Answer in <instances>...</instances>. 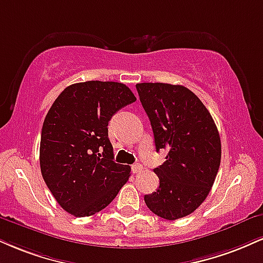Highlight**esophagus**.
Returning <instances> with one entry per match:
<instances>
[{
  "label": "esophagus",
  "mask_w": 263,
  "mask_h": 263,
  "mask_svg": "<svg viewBox=\"0 0 263 263\" xmlns=\"http://www.w3.org/2000/svg\"><path fill=\"white\" fill-rule=\"evenodd\" d=\"M131 167H132V172H134V174H138L143 170V165H142V164H138V163L134 164Z\"/></svg>",
  "instance_id": "obj_1"
}]
</instances>
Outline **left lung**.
<instances>
[{
    "instance_id": "obj_1",
    "label": "left lung",
    "mask_w": 263,
    "mask_h": 263,
    "mask_svg": "<svg viewBox=\"0 0 263 263\" xmlns=\"http://www.w3.org/2000/svg\"><path fill=\"white\" fill-rule=\"evenodd\" d=\"M149 118L156 149H166L154 169L159 189L144 196L147 207L167 220L186 217L210 194L222 157L220 137L203 103L183 85L136 84Z\"/></svg>"
}]
</instances>
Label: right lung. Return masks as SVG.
<instances>
[{"label":"right lung","instance_id":"obj_1","mask_svg":"<svg viewBox=\"0 0 263 263\" xmlns=\"http://www.w3.org/2000/svg\"><path fill=\"white\" fill-rule=\"evenodd\" d=\"M136 101L119 82L68 85L53 101L41 129L40 169L58 203L74 217H89L110 204L131 175L114 162L107 125Z\"/></svg>","mask_w":263,"mask_h":263}]
</instances>
